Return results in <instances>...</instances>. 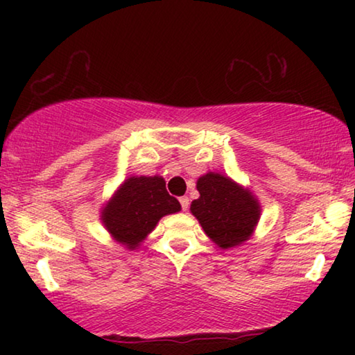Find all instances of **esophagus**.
<instances>
[{"mask_svg":"<svg viewBox=\"0 0 355 355\" xmlns=\"http://www.w3.org/2000/svg\"><path fill=\"white\" fill-rule=\"evenodd\" d=\"M180 203H182V208H183V211H186V209H188V207H189V199L186 196H183V197H180Z\"/></svg>","mask_w":355,"mask_h":355,"instance_id":"obj_1","label":"esophagus"}]
</instances>
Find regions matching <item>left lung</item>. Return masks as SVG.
I'll return each instance as SVG.
<instances>
[{
  "instance_id": "obj_1",
  "label": "left lung",
  "mask_w": 355,
  "mask_h": 355,
  "mask_svg": "<svg viewBox=\"0 0 355 355\" xmlns=\"http://www.w3.org/2000/svg\"><path fill=\"white\" fill-rule=\"evenodd\" d=\"M199 199L192 200L191 213L203 232L220 249L243 244L260 220V203L249 189L232 178L208 172L197 180Z\"/></svg>"
}]
</instances>
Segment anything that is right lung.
<instances>
[{
	"label": "right lung",
	"instance_id": "add662e5",
	"mask_svg": "<svg viewBox=\"0 0 355 355\" xmlns=\"http://www.w3.org/2000/svg\"><path fill=\"white\" fill-rule=\"evenodd\" d=\"M180 209L163 177H130L101 209V222L117 243L135 250L163 216Z\"/></svg>",
	"mask_w": 355,
	"mask_h": 355
}]
</instances>
